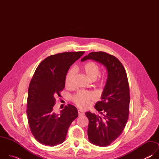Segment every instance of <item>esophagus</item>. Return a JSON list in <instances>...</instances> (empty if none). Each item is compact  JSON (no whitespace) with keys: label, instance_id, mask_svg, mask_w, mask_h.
Wrapping results in <instances>:
<instances>
[{"label":"esophagus","instance_id":"obj_1","mask_svg":"<svg viewBox=\"0 0 159 159\" xmlns=\"http://www.w3.org/2000/svg\"><path fill=\"white\" fill-rule=\"evenodd\" d=\"M78 113H79V116H82V115H84V112L82 110L79 109V110H78Z\"/></svg>","mask_w":159,"mask_h":159}]
</instances>
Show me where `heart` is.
Segmentation results:
<instances>
[{
  "label": "heart",
  "mask_w": 159,
  "mask_h": 159,
  "mask_svg": "<svg viewBox=\"0 0 159 159\" xmlns=\"http://www.w3.org/2000/svg\"><path fill=\"white\" fill-rule=\"evenodd\" d=\"M82 70L85 75L90 80H95L99 75L100 68L98 64L94 61H89L82 66ZM75 70L70 69L67 73L65 78V86L68 89H72L74 85ZM107 75L104 74L101 77V83L106 82ZM96 96L94 93L90 91H79L72 98L73 102L80 108H86L89 106L90 100L94 99Z\"/></svg>",
  "instance_id": "1"
}]
</instances>
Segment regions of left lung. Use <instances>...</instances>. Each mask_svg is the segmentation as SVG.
Wrapping results in <instances>:
<instances>
[{
    "label": "left lung",
    "mask_w": 159,
    "mask_h": 159,
    "mask_svg": "<svg viewBox=\"0 0 159 159\" xmlns=\"http://www.w3.org/2000/svg\"><path fill=\"white\" fill-rule=\"evenodd\" d=\"M92 59L104 65L107 70V79L95 108L101 116L85 112L89 119L88 138L97 146L107 147L122 133L129 116V88L126 70L115 56L103 52H91L81 61Z\"/></svg>",
    "instance_id": "obj_1"
}]
</instances>
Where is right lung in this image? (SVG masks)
Segmentation results:
<instances>
[{
  "label": "right lung",
  "mask_w": 159,
  "mask_h": 159,
  "mask_svg": "<svg viewBox=\"0 0 159 159\" xmlns=\"http://www.w3.org/2000/svg\"><path fill=\"white\" fill-rule=\"evenodd\" d=\"M84 52H64L48 57L39 65L30 82L27 101L29 126L34 139L51 147L62 143L72 121L78 116L77 108L65 106L60 115L53 108L55 98L60 97L70 66Z\"/></svg>",
  "instance_id": "obj_1"
}]
</instances>
